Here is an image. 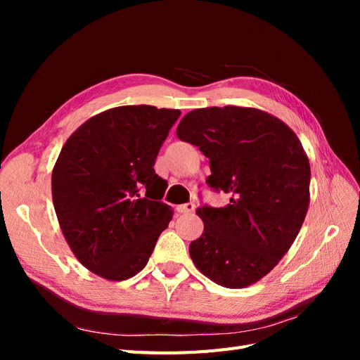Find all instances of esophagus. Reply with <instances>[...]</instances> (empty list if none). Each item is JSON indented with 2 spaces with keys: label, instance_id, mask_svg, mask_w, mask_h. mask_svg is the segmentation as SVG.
Returning <instances> with one entry per match:
<instances>
[{
  "label": "esophagus",
  "instance_id": "34e87169",
  "mask_svg": "<svg viewBox=\"0 0 360 360\" xmlns=\"http://www.w3.org/2000/svg\"><path fill=\"white\" fill-rule=\"evenodd\" d=\"M193 210H195V204H193V202L177 205V212H179V213H192Z\"/></svg>",
  "mask_w": 360,
  "mask_h": 360
}]
</instances>
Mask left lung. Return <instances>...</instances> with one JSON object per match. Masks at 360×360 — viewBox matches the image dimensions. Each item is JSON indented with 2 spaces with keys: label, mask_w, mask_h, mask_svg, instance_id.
Here are the masks:
<instances>
[{
  "label": "left lung",
  "mask_w": 360,
  "mask_h": 360,
  "mask_svg": "<svg viewBox=\"0 0 360 360\" xmlns=\"http://www.w3.org/2000/svg\"><path fill=\"white\" fill-rule=\"evenodd\" d=\"M177 136L210 159V188L230 195L221 209H197L204 231L189 245L195 267L225 288L255 284L288 252L307 216V151L278 117L233 105L188 112Z\"/></svg>",
  "instance_id": "left-lung-1"
}]
</instances>
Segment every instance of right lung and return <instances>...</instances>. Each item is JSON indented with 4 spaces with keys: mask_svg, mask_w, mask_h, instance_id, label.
I'll return each instance as SVG.
<instances>
[{
    "mask_svg": "<svg viewBox=\"0 0 360 360\" xmlns=\"http://www.w3.org/2000/svg\"><path fill=\"white\" fill-rule=\"evenodd\" d=\"M179 110L126 105L89 118L52 169V201L79 263L108 281L135 276L172 219L155 160Z\"/></svg>",
    "mask_w": 360,
    "mask_h": 360,
    "instance_id": "obj_1",
    "label": "right lung"
}]
</instances>
